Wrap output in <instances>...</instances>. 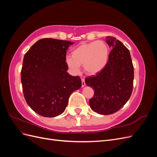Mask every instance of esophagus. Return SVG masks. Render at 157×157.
<instances>
[{
  "label": "esophagus",
  "mask_w": 157,
  "mask_h": 157,
  "mask_svg": "<svg viewBox=\"0 0 157 157\" xmlns=\"http://www.w3.org/2000/svg\"><path fill=\"white\" fill-rule=\"evenodd\" d=\"M86 86V83H85V80L84 78L82 79V87H84Z\"/></svg>",
  "instance_id": "1"
}]
</instances>
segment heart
I'll return each instance as SVG.
<instances>
[{"mask_svg":"<svg viewBox=\"0 0 157 157\" xmlns=\"http://www.w3.org/2000/svg\"><path fill=\"white\" fill-rule=\"evenodd\" d=\"M109 58V48L105 42L94 41L80 44L67 56L65 62L73 73H78L83 65L84 72L89 75L100 73L106 67Z\"/></svg>","mask_w":157,"mask_h":157,"instance_id":"heart-1","label":"heart"}]
</instances>
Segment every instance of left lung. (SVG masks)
I'll use <instances>...</instances> for the list:
<instances>
[{
	"label": "left lung",
	"instance_id": "8db88e82",
	"mask_svg": "<svg viewBox=\"0 0 157 157\" xmlns=\"http://www.w3.org/2000/svg\"><path fill=\"white\" fill-rule=\"evenodd\" d=\"M105 41L112 50L106 67L100 73L85 78L87 86L94 90L89 104L100 115L118 111L130 99L134 82V66L129 50L121 41L107 36Z\"/></svg>",
	"mask_w": 157,
	"mask_h": 157
}]
</instances>
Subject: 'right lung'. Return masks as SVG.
Wrapping results in <instances>:
<instances>
[{
	"label": "right lung",
	"instance_id": "add662e5",
	"mask_svg": "<svg viewBox=\"0 0 157 157\" xmlns=\"http://www.w3.org/2000/svg\"><path fill=\"white\" fill-rule=\"evenodd\" d=\"M74 42L43 39L33 44L23 58L21 71L23 92L33 111L44 117L65 110L71 94L81 87V79L67 71L66 53Z\"/></svg>",
	"mask_w": 157,
	"mask_h": 157
}]
</instances>
